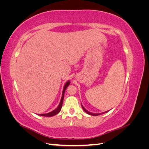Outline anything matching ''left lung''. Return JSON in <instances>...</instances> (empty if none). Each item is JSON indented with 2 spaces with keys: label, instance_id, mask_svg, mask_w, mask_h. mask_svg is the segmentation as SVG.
I'll return each mask as SVG.
<instances>
[{
  "label": "left lung",
  "instance_id": "1",
  "mask_svg": "<svg viewBox=\"0 0 149 149\" xmlns=\"http://www.w3.org/2000/svg\"><path fill=\"white\" fill-rule=\"evenodd\" d=\"M81 106H82V107H83V110L86 112L87 114H89V115H91V116H98V115H100V114H104V112H103V113H100V114H94V113H91V112H89V111H88L86 109H85V108L83 106V105L81 104ZM108 112V111H106L105 112Z\"/></svg>",
  "mask_w": 149,
  "mask_h": 149
}]
</instances>
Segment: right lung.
<instances>
[{"mask_svg": "<svg viewBox=\"0 0 149 149\" xmlns=\"http://www.w3.org/2000/svg\"><path fill=\"white\" fill-rule=\"evenodd\" d=\"M70 85V81H68L66 82V83L65 84V86H64V88H63V93H62V97H61V101L60 102V104L59 106H58V107L56 108V109H55L54 111L49 112V113H47V114H38L40 116H45V117H52V116H55L57 114H58L60 112V111H61V107H62V105H63V99H64V94H65V91L66 89L67 88V87L68 86Z\"/></svg>", "mask_w": 149, "mask_h": 149, "instance_id": "right-lung-1", "label": "right lung"}]
</instances>
